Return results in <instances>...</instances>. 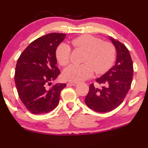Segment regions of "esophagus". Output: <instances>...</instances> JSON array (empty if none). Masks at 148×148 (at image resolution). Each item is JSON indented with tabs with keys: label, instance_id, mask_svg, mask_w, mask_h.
Returning <instances> with one entry per match:
<instances>
[{
	"label": "esophagus",
	"instance_id": "1",
	"mask_svg": "<svg viewBox=\"0 0 148 148\" xmlns=\"http://www.w3.org/2000/svg\"><path fill=\"white\" fill-rule=\"evenodd\" d=\"M69 84L71 85V86H76L78 83H76V82H69Z\"/></svg>",
	"mask_w": 148,
	"mask_h": 148
}]
</instances>
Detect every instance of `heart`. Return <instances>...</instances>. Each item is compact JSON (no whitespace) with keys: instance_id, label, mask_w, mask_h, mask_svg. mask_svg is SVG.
I'll use <instances>...</instances> for the list:
<instances>
[{"instance_id":"heart-1","label":"heart","mask_w":148,"mask_h":148,"mask_svg":"<svg viewBox=\"0 0 148 148\" xmlns=\"http://www.w3.org/2000/svg\"><path fill=\"white\" fill-rule=\"evenodd\" d=\"M75 49L86 51L83 62L80 65L73 64L64 71V77L73 82H80L90 77L95 71L97 73H104L113 65L116 58V49L113 44L102 42L99 38L90 34H83L71 41ZM71 48L65 43L57 47L56 58L62 66H66L71 60Z\"/></svg>"}]
</instances>
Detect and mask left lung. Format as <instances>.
<instances>
[{"mask_svg":"<svg viewBox=\"0 0 148 148\" xmlns=\"http://www.w3.org/2000/svg\"><path fill=\"white\" fill-rule=\"evenodd\" d=\"M116 49L115 65L96 82L103 84L101 88L91 83L88 93L85 99L86 104L97 112H111L123 102L130 87L133 77V63L130 52L126 46L111 37Z\"/></svg>","mask_w":148,"mask_h":148,"instance_id":"left-lung-1","label":"left lung"}]
</instances>
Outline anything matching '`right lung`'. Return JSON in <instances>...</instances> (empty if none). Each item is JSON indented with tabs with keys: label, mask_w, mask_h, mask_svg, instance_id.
<instances>
[{
	"label": "right lung",
	"mask_w": 148,
	"mask_h": 148,
	"mask_svg": "<svg viewBox=\"0 0 148 148\" xmlns=\"http://www.w3.org/2000/svg\"><path fill=\"white\" fill-rule=\"evenodd\" d=\"M66 34L50 33L29 44L17 61L15 83L20 99L32 114L51 112L58 106L65 83L52 85L60 71L55 52Z\"/></svg>",
	"instance_id": "1"
}]
</instances>
